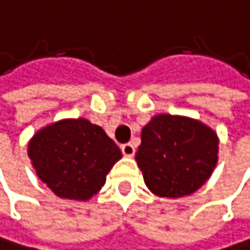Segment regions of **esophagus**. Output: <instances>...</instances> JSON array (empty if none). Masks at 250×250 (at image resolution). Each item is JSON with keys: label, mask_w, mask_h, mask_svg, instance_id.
I'll return each instance as SVG.
<instances>
[{"label": "esophagus", "mask_w": 250, "mask_h": 250, "mask_svg": "<svg viewBox=\"0 0 250 250\" xmlns=\"http://www.w3.org/2000/svg\"><path fill=\"white\" fill-rule=\"evenodd\" d=\"M121 152H123V155L124 156H133L135 155V147H133V144H130V143H126V144H123L121 146Z\"/></svg>", "instance_id": "esophagus-1"}]
</instances>
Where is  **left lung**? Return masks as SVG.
Here are the masks:
<instances>
[{"mask_svg":"<svg viewBox=\"0 0 250 250\" xmlns=\"http://www.w3.org/2000/svg\"><path fill=\"white\" fill-rule=\"evenodd\" d=\"M219 138L200 121L162 114L141 132L135 155L148 189L182 197L205 184L217 164Z\"/></svg>","mask_w":250,"mask_h":250,"instance_id":"left-lung-1","label":"left lung"}]
</instances>
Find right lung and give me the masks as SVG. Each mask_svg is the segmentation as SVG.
<instances>
[{"mask_svg": "<svg viewBox=\"0 0 250 250\" xmlns=\"http://www.w3.org/2000/svg\"><path fill=\"white\" fill-rule=\"evenodd\" d=\"M28 156L56 196L88 200L102 189L121 152L100 126L79 118L39 130L28 144Z\"/></svg>", "mask_w": 250, "mask_h": 250, "instance_id": "right-lung-1", "label": "right lung"}]
</instances>
